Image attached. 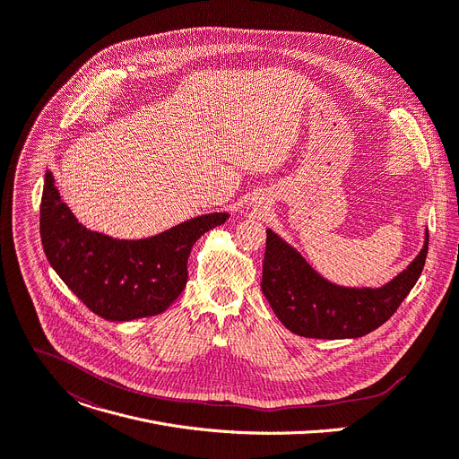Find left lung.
<instances>
[{
	"label": "left lung",
	"instance_id": "1",
	"mask_svg": "<svg viewBox=\"0 0 459 459\" xmlns=\"http://www.w3.org/2000/svg\"><path fill=\"white\" fill-rule=\"evenodd\" d=\"M429 253L383 287H342L322 278L293 247L267 229L262 290L280 322L307 339H357L383 325L420 280Z\"/></svg>",
	"mask_w": 459,
	"mask_h": 459
}]
</instances>
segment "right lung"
I'll return each mask as SVG.
<instances>
[{
    "label": "right lung",
    "mask_w": 459,
    "mask_h": 459,
    "mask_svg": "<svg viewBox=\"0 0 459 459\" xmlns=\"http://www.w3.org/2000/svg\"><path fill=\"white\" fill-rule=\"evenodd\" d=\"M227 218L214 212L146 239H115L82 227L48 172L39 236L51 267L82 304L106 320L126 322L162 313L183 293L194 243Z\"/></svg>",
    "instance_id": "1"
}]
</instances>
